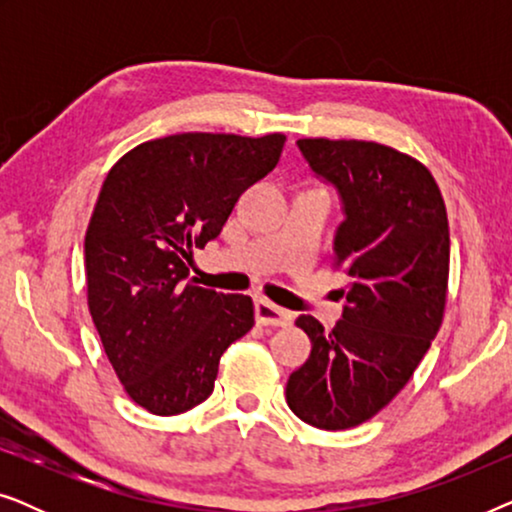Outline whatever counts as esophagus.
<instances>
[{
  "label": "esophagus",
  "instance_id": "esophagus-1",
  "mask_svg": "<svg viewBox=\"0 0 512 512\" xmlns=\"http://www.w3.org/2000/svg\"><path fill=\"white\" fill-rule=\"evenodd\" d=\"M254 312H256V321L261 326H289L293 314L282 310V307L272 305L270 300H256L254 305Z\"/></svg>",
  "mask_w": 512,
  "mask_h": 512
}]
</instances>
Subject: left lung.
<instances>
[{
  "mask_svg": "<svg viewBox=\"0 0 512 512\" xmlns=\"http://www.w3.org/2000/svg\"><path fill=\"white\" fill-rule=\"evenodd\" d=\"M310 170L338 191L335 268L349 275L333 331L312 314L296 324L310 359L286 382V403L326 431L377 415L415 373L443 324L450 228L443 195L419 160L377 142L298 139Z\"/></svg>",
  "mask_w": 512,
  "mask_h": 512,
  "instance_id": "1",
  "label": "left lung"
}]
</instances>
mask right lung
I'll return each mask as SVG.
<instances>
[{
	"instance_id": "obj_1",
	"label": "right lung",
	"mask_w": 512,
	"mask_h": 512,
	"mask_svg": "<svg viewBox=\"0 0 512 512\" xmlns=\"http://www.w3.org/2000/svg\"><path fill=\"white\" fill-rule=\"evenodd\" d=\"M284 142L184 132L135 146L104 179L83 244L90 317L123 389L153 415L209 398L221 354L254 326L249 296L195 286L188 265Z\"/></svg>"
}]
</instances>
